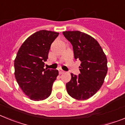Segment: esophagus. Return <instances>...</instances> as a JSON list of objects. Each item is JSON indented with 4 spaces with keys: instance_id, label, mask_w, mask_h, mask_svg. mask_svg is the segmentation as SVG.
I'll return each mask as SVG.
<instances>
[{
    "instance_id": "34e87169",
    "label": "esophagus",
    "mask_w": 125,
    "mask_h": 125,
    "mask_svg": "<svg viewBox=\"0 0 125 125\" xmlns=\"http://www.w3.org/2000/svg\"><path fill=\"white\" fill-rule=\"evenodd\" d=\"M58 71H59V74H62V73H64V71H62V69H58Z\"/></svg>"
}]
</instances>
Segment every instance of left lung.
Listing matches in <instances>:
<instances>
[{
    "label": "left lung",
    "mask_w": 125,
    "mask_h": 125,
    "mask_svg": "<svg viewBox=\"0 0 125 125\" xmlns=\"http://www.w3.org/2000/svg\"><path fill=\"white\" fill-rule=\"evenodd\" d=\"M73 45L74 58L81 61L79 76L71 74L66 84L69 95L78 100L89 99L101 88L107 71V58L95 39L78 31L62 32Z\"/></svg>",
    "instance_id": "obj_1"
}]
</instances>
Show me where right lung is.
I'll use <instances>...</instances> for the list:
<instances>
[{
  "mask_svg": "<svg viewBox=\"0 0 125 125\" xmlns=\"http://www.w3.org/2000/svg\"><path fill=\"white\" fill-rule=\"evenodd\" d=\"M59 32L42 30L23 42L14 60L15 78L23 92L33 101L46 100L51 95L58 70L44 69L51 45Z\"/></svg>",
  "mask_w": 125,
  "mask_h": 125,
  "instance_id": "right-lung-1",
  "label": "right lung"
}]
</instances>
